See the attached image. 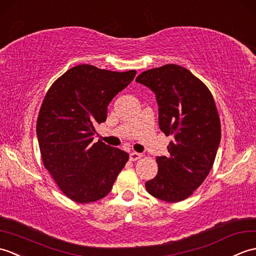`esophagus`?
Segmentation results:
<instances>
[{
  "label": "esophagus",
  "instance_id": "esophagus-1",
  "mask_svg": "<svg viewBox=\"0 0 256 256\" xmlns=\"http://www.w3.org/2000/svg\"><path fill=\"white\" fill-rule=\"evenodd\" d=\"M129 158H130V161H137V160H139V158H142V154L138 152H132V153H130Z\"/></svg>",
  "mask_w": 256,
  "mask_h": 256
}]
</instances>
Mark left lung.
Segmentation results:
<instances>
[{
    "instance_id": "8db88e82",
    "label": "left lung",
    "mask_w": 256,
    "mask_h": 256,
    "mask_svg": "<svg viewBox=\"0 0 256 256\" xmlns=\"http://www.w3.org/2000/svg\"><path fill=\"white\" fill-rule=\"evenodd\" d=\"M136 81L154 92L160 129L172 137L168 156L156 158L158 174L146 188L158 200L182 202L202 184L217 154L221 124L214 96L205 83L178 64L146 70Z\"/></svg>"
}]
</instances>
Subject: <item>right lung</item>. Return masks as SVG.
<instances>
[{"instance_id":"1","label":"right lung","mask_w":256,"mask_h":256,"mask_svg":"<svg viewBox=\"0 0 256 256\" xmlns=\"http://www.w3.org/2000/svg\"><path fill=\"white\" fill-rule=\"evenodd\" d=\"M90 64L71 68L52 83L39 110L36 132L44 166L71 200L88 204L110 192L128 153L98 140L107 106L136 76Z\"/></svg>"}]
</instances>
